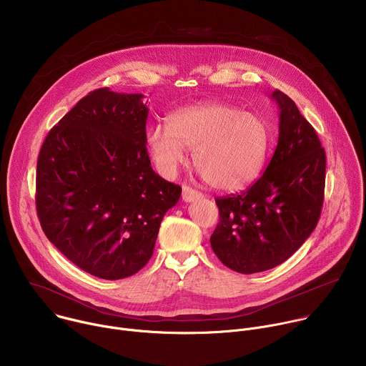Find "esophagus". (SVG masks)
I'll return each mask as SVG.
<instances>
[{"instance_id":"34e87169","label":"esophagus","mask_w":366,"mask_h":366,"mask_svg":"<svg viewBox=\"0 0 366 366\" xmlns=\"http://www.w3.org/2000/svg\"><path fill=\"white\" fill-rule=\"evenodd\" d=\"M200 197H203V194L189 186H183V192H182V199L183 202L186 203H190V202H194V200H199Z\"/></svg>"}]
</instances>
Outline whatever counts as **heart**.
Wrapping results in <instances>:
<instances>
[{
  "mask_svg": "<svg viewBox=\"0 0 366 366\" xmlns=\"http://www.w3.org/2000/svg\"><path fill=\"white\" fill-rule=\"evenodd\" d=\"M146 143L164 176H172L184 162L189 147L207 184L219 190H237L263 170L270 129L256 113L227 103H204L174 112L169 126L150 127Z\"/></svg>",
  "mask_w": 366,
  "mask_h": 366,
  "instance_id": "heart-1",
  "label": "heart"
}]
</instances>
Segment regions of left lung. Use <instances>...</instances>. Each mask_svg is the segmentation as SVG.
<instances>
[{
  "label": "left lung",
  "instance_id": "obj_1",
  "mask_svg": "<svg viewBox=\"0 0 366 366\" xmlns=\"http://www.w3.org/2000/svg\"><path fill=\"white\" fill-rule=\"evenodd\" d=\"M279 106L276 150L256 183L216 199L220 213L210 244L229 269L250 274L289 259L317 224L326 156L315 129L295 102L274 90Z\"/></svg>",
  "mask_w": 366,
  "mask_h": 366
}]
</instances>
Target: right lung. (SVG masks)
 I'll list each match as a JSON object with an SVG mask.
<instances>
[{
	"mask_svg": "<svg viewBox=\"0 0 366 366\" xmlns=\"http://www.w3.org/2000/svg\"><path fill=\"white\" fill-rule=\"evenodd\" d=\"M143 94L99 89L46 137L36 204L49 240L84 272L117 280L152 257L182 187L162 179L146 147Z\"/></svg>",
	"mask_w": 366,
	"mask_h": 366,
	"instance_id": "add662e5",
	"label": "right lung"
}]
</instances>
